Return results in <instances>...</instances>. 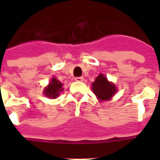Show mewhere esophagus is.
Instances as JSON below:
<instances>
[{"instance_id": "esophagus-1", "label": "esophagus", "mask_w": 160, "mask_h": 160, "mask_svg": "<svg viewBox=\"0 0 160 160\" xmlns=\"http://www.w3.org/2000/svg\"><path fill=\"white\" fill-rule=\"evenodd\" d=\"M75 80H76V81H83L84 78L83 77H76V78H75Z\"/></svg>"}]
</instances>
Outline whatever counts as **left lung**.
<instances>
[{"instance_id": "1", "label": "left lung", "mask_w": 160, "mask_h": 160, "mask_svg": "<svg viewBox=\"0 0 160 160\" xmlns=\"http://www.w3.org/2000/svg\"><path fill=\"white\" fill-rule=\"evenodd\" d=\"M92 89L94 94L100 100H109L117 92V87L114 84L109 82L104 74L100 73L92 83Z\"/></svg>"}]
</instances>
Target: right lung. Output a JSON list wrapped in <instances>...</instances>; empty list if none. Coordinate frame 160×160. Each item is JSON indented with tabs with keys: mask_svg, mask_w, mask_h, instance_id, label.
<instances>
[{
	"mask_svg": "<svg viewBox=\"0 0 160 160\" xmlns=\"http://www.w3.org/2000/svg\"><path fill=\"white\" fill-rule=\"evenodd\" d=\"M63 90L62 84L59 80H56V78H53L49 86L44 89V94L45 96L51 98H56L59 96L60 92Z\"/></svg>",
	"mask_w": 160,
	"mask_h": 160,
	"instance_id": "1",
	"label": "right lung"
}]
</instances>
